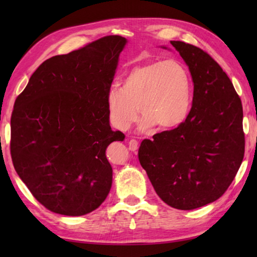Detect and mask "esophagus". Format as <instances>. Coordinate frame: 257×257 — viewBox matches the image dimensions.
Listing matches in <instances>:
<instances>
[{
    "instance_id": "34e87169",
    "label": "esophagus",
    "mask_w": 257,
    "mask_h": 257,
    "mask_svg": "<svg viewBox=\"0 0 257 257\" xmlns=\"http://www.w3.org/2000/svg\"><path fill=\"white\" fill-rule=\"evenodd\" d=\"M128 147H129V150L136 151L138 149V141L135 140V139H130L128 141Z\"/></svg>"
}]
</instances>
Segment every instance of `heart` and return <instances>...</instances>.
<instances>
[{
    "instance_id": "1",
    "label": "heart",
    "mask_w": 257,
    "mask_h": 257,
    "mask_svg": "<svg viewBox=\"0 0 257 257\" xmlns=\"http://www.w3.org/2000/svg\"><path fill=\"white\" fill-rule=\"evenodd\" d=\"M192 102V80L184 65L168 59L133 68L107 95L109 120L127 132L140 116L144 129L170 130L184 122Z\"/></svg>"
}]
</instances>
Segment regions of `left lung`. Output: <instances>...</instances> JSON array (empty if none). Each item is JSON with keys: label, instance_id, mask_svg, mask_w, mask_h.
I'll return each instance as SVG.
<instances>
[{"label": "left lung", "instance_id": "obj_1", "mask_svg": "<svg viewBox=\"0 0 257 257\" xmlns=\"http://www.w3.org/2000/svg\"><path fill=\"white\" fill-rule=\"evenodd\" d=\"M170 43L192 76V108L179 127L143 140L138 158L165 203L193 210L221 198L241 167L243 108L232 81L209 54L188 43Z\"/></svg>", "mask_w": 257, "mask_h": 257}]
</instances>
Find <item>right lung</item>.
Returning a JSON list of instances; mask_svg holds the SVG:
<instances>
[{
    "mask_svg": "<svg viewBox=\"0 0 257 257\" xmlns=\"http://www.w3.org/2000/svg\"><path fill=\"white\" fill-rule=\"evenodd\" d=\"M125 43L109 35L46 59L16 98L13 166L33 196L54 213L85 215L110 191L106 149L124 135L110 128L107 95Z\"/></svg>",
    "mask_w": 257,
    "mask_h": 257,
    "instance_id": "add662e5",
    "label": "right lung"
}]
</instances>
